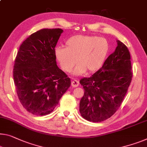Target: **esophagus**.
Listing matches in <instances>:
<instances>
[{
    "mask_svg": "<svg viewBox=\"0 0 147 147\" xmlns=\"http://www.w3.org/2000/svg\"><path fill=\"white\" fill-rule=\"evenodd\" d=\"M79 84H80V83H79V81H77V80H73V81H71V86L73 87H78L79 86Z\"/></svg>",
    "mask_w": 147,
    "mask_h": 147,
    "instance_id": "1",
    "label": "esophagus"
}]
</instances>
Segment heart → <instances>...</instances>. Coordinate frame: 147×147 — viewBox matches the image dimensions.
<instances>
[{"instance_id": "obj_1", "label": "heart", "mask_w": 147, "mask_h": 147, "mask_svg": "<svg viewBox=\"0 0 147 147\" xmlns=\"http://www.w3.org/2000/svg\"><path fill=\"white\" fill-rule=\"evenodd\" d=\"M66 48L56 47L55 56L63 71L70 72L78 64L74 74L79 76L87 71L95 72L103 66L109 51L107 40L91 35H74L65 42Z\"/></svg>"}]
</instances>
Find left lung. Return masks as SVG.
<instances>
[{
  "label": "left lung",
  "mask_w": 147,
  "mask_h": 147,
  "mask_svg": "<svg viewBox=\"0 0 147 147\" xmlns=\"http://www.w3.org/2000/svg\"><path fill=\"white\" fill-rule=\"evenodd\" d=\"M117 43L116 50L102 67L80 81L84 89L80 112L89 121L100 122L110 118L122 103L131 81L129 51L120 40H117Z\"/></svg>",
  "instance_id": "1"
}]
</instances>
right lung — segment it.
Here are the masks:
<instances>
[{
	"mask_svg": "<svg viewBox=\"0 0 147 147\" xmlns=\"http://www.w3.org/2000/svg\"><path fill=\"white\" fill-rule=\"evenodd\" d=\"M62 29H42L22 42L13 69L20 102L27 111L45 116L53 111L70 87L71 80L57 66L55 49Z\"/></svg>",
	"mask_w": 147,
	"mask_h": 147,
	"instance_id": "obj_1",
	"label": "right lung"
}]
</instances>
